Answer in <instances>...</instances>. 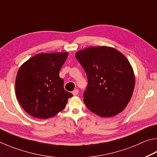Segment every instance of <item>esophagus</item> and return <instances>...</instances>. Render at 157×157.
<instances>
[{"mask_svg": "<svg viewBox=\"0 0 157 157\" xmlns=\"http://www.w3.org/2000/svg\"><path fill=\"white\" fill-rule=\"evenodd\" d=\"M73 95H78V94H79V90L78 89H75V90H74V91H73Z\"/></svg>", "mask_w": 157, "mask_h": 157, "instance_id": "obj_1", "label": "esophagus"}]
</instances>
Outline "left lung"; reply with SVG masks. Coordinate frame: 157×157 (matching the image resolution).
Wrapping results in <instances>:
<instances>
[{"mask_svg": "<svg viewBox=\"0 0 157 157\" xmlns=\"http://www.w3.org/2000/svg\"><path fill=\"white\" fill-rule=\"evenodd\" d=\"M75 57L84 69L88 85L84 102L100 117H112L123 111L132 96L135 76L126 57L109 46L79 50Z\"/></svg>", "mask_w": 157, "mask_h": 157, "instance_id": "8db88e82", "label": "left lung"}]
</instances>
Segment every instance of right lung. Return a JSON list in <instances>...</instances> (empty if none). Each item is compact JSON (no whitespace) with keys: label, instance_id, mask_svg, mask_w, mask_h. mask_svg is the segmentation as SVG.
Masks as SVG:
<instances>
[{"label":"right lung","instance_id":"obj_1","mask_svg":"<svg viewBox=\"0 0 157 157\" xmlns=\"http://www.w3.org/2000/svg\"><path fill=\"white\" fill-rule=\"evenodd\" d=\"M68 53H39L21 66L15 93L21 107L30 116L47 119L65 108L73 95L63 89L59 71Z\"/></svg>","mask_w":157,"mask_h":157}]
</instances>
